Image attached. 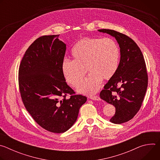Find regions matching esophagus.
<instances>
[{
	"label": "esophagus",
	"mask_w": 160,
	"mask_h": 160,
	"mask_svg": "<svg viewBox=\"0 0 160 160\" xmlns=\"http://www.w3.org/2000/svg\"><path fill=\"white\" fill-rule=\"evenodd\" d=\"M90 99H92V100H95V101H99V100H101L100 98L98 96H90Z\"/></svg>",
	"instance_id": "34e87169"
}]
</instances>
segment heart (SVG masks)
Segmentation results:
<instances>
[{"mask_svg": "<svg viewBox=\"0 0 160 160\" xmlns=\"http://www.w3.org/2000/svg\"><path fill=\"white\" fill-rule=\"evenodd\" d=\"M72 61L64 60L61 64L67 83L78 87L87 72L89 77L78 87V92L92 95L99 90L102 80H108L115 74L119 64L120 49L110 38L85 37L79 40L71 50Z\"/></svg>", "mask_w": 160, "mask_h": 160, "instance_id": "obj_1", "label": "heart"}]
</instances>
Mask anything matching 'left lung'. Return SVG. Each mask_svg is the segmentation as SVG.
<instances>
[{"label": "left lung", "mask_w": 160, "mask_h": 160, "mask_svg": "<svg viewBox=\"0 0 160 160\" xmlns=\"http://www.w3.org/2000/svg\"><path fill=\"white\" fill-rule=\"evenodd\" d=\"M99 31L115 37L120 48L117 70L104 85L100 98L115 107L109 121L121 124L132 119L142 106L148 84L146 65L140 48L131 38L113 30Z\"/></svg>", "instance_id": "1"}]
</instances>
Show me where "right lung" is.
<instances>
[{
    "instance_id": "1",
    "label": "right lung",
    "mask_w": 160,
    "mask_h": 160,
    "mask_svg": "<svg viewBox=\"0 0 160 160\" xmlns=\"http://www.w3.org/2000/svg\"><path fill=\"white\" fill-rule=\"evenodd\" d=\"M59 35L40 37L30 45L19 65L18 83L22 101L33 120L60 133L75 123L87 97L76 94L64 80L61 64L66 44Z\"/></svg>"
}]
</instances>
